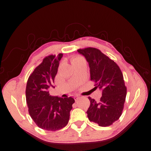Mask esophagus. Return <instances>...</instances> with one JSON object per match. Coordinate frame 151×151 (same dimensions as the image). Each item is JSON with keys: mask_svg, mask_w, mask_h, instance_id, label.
Instances as JSON below:
<instances>
[{"mask_svg": "<svg viewBox=\"0 0 151 151\" xmlns=\"http://www.w3.org/2000/svg\"><path fill=\"white\" fill-rule=\"evenodd\" d=\"M73 98H74V99H75V101H78V99H79V98H80V97H79V96H74V97H73Z\"/></svg>", "mask_w": 151, "mask_h": 151, "instance_id": "34e87169", "label": "esophagus"}]
</instances>
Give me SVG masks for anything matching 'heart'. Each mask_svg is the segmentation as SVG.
Wrapping results in <instances>:
<instances>
[{"mask_svg":"<svg viewBox=\"0 0 151 151\" xmlns=\"http://www.w3.org/2000/svg\"><path fill=\"white\" fill-rule=\"evenodd\" d=\"M82 60H84L81 58V57H76V58H73L72 60V64H74L76 63H78L79 62H81Z\"/></svg>","mask_w":151,"mask_h":151,"instance_id":"obj_1","label":"heart"}]
</instances>
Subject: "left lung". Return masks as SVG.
Segmentation results:
<instances>
[{"mask_svg":"<svg viewBox=\"0 0 151 151\" xmlns=\"http://www.w3.org/2000/svg\"><path fill=\"white\" fill-rule=\"evenodd\" d=\"M78 52L89 64L91 80L95 82L96 88L102 90L100 102L89 96L87 117L99 126H109L118 120L124 109L127 89L123 74L114 61L100 50L89 47L79 49Z\"/></svg>","mask_w":151,"mask_h":151,"instance_id":"1","label":"left lung"}]
</instances>
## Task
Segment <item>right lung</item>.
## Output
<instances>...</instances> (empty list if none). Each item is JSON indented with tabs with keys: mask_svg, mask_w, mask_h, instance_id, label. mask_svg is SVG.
<instances>
[{
	"mask_svg": "<svg viewBox=\"0 0 151 151\" xmlns=\"http://www.w3.org/2000/svg\"><path fill=\"white\" fill-rule=\"evenodd\" d=\"M62 56L60 53L45 57L27 82L25 96L29 115L37 126L47 131L59 130L66 126L75 102L72 97L63 99L49 94Z\"/></svg>",
	"mask_w": 151,
	"mask_h": 151,
	"instance_id": "1",
	"label": "right lung"
}]
</instances>
